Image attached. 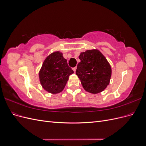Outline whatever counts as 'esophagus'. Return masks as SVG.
I'll return each instance as SVG.
<instances>
[{"label": "esophagus", "instance_id": "esophagus-1", "mask_svg": "<svg viewBox=\"0 0 146 146\" xmlns=\"http://www.w3.org/2000/svg\"><path fill=\"white\" fill-rule=\"evenodd\" d=\"M72 69H73V70H74V72H76V69H77V68H76V67H75V68H74Z\"/></svg>", "mask_w": 146, "mask_h": 146}]
</instances>
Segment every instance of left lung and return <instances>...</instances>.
<instances>
[{
  "instance_id": "8db88e82",
  "label": "left lung",
  "mask_w": 146,
  "mask_h": 146,
  "mask_svg": "<svg viewBox=\"0 0 146 146\" xmlns=\"http://www.w3.org/2000/svg\"><path fill=\"white\" fill-rule=\"evenodd\" d=\"M76 75L83 88L92 94L104 91L111 77V67L105 56L98 49L87 50L78 56Z\"/></svg>"
}]
</instances>
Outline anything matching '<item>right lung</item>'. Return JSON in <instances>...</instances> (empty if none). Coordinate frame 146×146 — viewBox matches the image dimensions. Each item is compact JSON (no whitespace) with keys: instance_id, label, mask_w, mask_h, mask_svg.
Listing matches in <instances>:
<instances>
[{"instance_id":"add662e5","label":"right lung","mask_w":146,"mask_h":146,"mask_svg":"<svg viewBox=\"0 0 146 146\" xmlns=\"http://www.w3.org/2000/svg\"><path fill=\"white\" fill-rule=\"evenodd\" d=\"M74 73L64 58L63 53L55 51L48 55L44 61L39 72V78L43 89L52 94L62 91Z\"/></svg>"}]
</instances>
